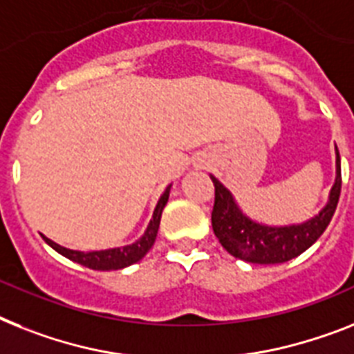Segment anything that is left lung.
<instances>
[{"instance_id": "8db88e82", "label": "left lung", "mask_w": 354, "mask_h": 354, "mask_svg": "<svg viewBox=\"0 0 354 354\" xmlns=\"http://www.w3.org/2000/svg\"><path fill=\"white\" fill-rule=\"evenodd\" d=\"M215 186V203L212 212L213 233L224 250L235 259L253 264H282L313 246L318 236L331 223L342 189L340 153L337 150V180L329 195L328 206L306 224L286 227H270L257 224L239 212L232 194L212 177Z\"/></svg>"}]
</instances>
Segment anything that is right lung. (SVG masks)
I'll list each match as a JSON object with an SVG mask.
<instances>
[{
	"label": "right lung",
	"mask_w": 354,
	"mask_h": 354,
	"mask_svg": "<svg viewBox=\"0 0 354 354\" xmlns=\"http://www.w3.org/2000/svg\"><path fill=\"white\" fill-rule=\"evenodd\" d=\"M168 195H170V186L166 188V192L160 195L159 203L156 206V212H153V218L150 221L148 227H146L145 235L139 239L137 242L130 244V246L124 248H115V250H104V251H88V253H83V251H74L66 250V248L55 244L50 239H45V242L48 246L54 248L57 253H61L63 257L70 259V261L77 262V264L84 266V268H90V270L95 271H110V270H122L130 264H136L142 259V257L150 251V248L153 246L157 236V230H159L160 223V213L162 208L168 203Z\"/></svg>",
	"instance_id": "right-lung-1"
}]
</instances>
